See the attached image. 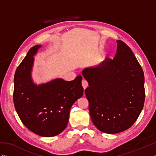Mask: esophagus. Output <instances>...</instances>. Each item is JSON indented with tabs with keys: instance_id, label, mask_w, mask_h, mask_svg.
<instances>
[{
	"instance_id": "1",
	"label": "esophagus",
	"mask_w": 156,
	"mask_h": 156,
	"mask_svg": "<svg viewBox=\"0 0 156 156\" xmlns=\"http://www.w3.org/2000/svg\"><path fill=\"white\" fill-rule=\"evenodd\" d=\"M82 87H83L84 89L87 88L88 87V83L87 82V81L85 80H82Z\"/></svg>"
}]
</instances>
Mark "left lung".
<instances>
[{
  "label": "left lung",
  "mask_w": 156,
  "mask_h": 156,
  "mask_svg": "<svg viewBox=\"0 0 156 156\" xmlns=\"http://www.w3.org/2000/svg\"><path fill=\"white\" fill-rule=\"evenodd\" d=\"M113 59L106 58L82 74L88 82L85 94L94 125L103 133L115 134L130 128L143 109L144 74L131 48L117 40Z\"/></svg>",
  "instance_id": "obj_1"
}]
</instances>
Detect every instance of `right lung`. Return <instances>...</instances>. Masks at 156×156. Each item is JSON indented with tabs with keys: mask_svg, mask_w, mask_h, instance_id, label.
Returning <instances> with one entry per match:
<instances>
[{
	"mask_svg": "<svg viewBox=\"0 0 156 156\" xmlns=\"http://www.w3.org/2000/svg\"><path fill=\"white\" fill-rule=\"evenodd\" d=\"M41 47L29 49L16 68L14 76L13 102L22 122L33 133L42 137H54L67 127L69 111L82 97V76L74 80L56 78L36 84L31 76L34 57Z\"/></svg>",
	"mask_w": 156,
	"mask_h": 156,
	"instance_id": "right-lung-1",
	"label": "right lung"
}]
</instances>
